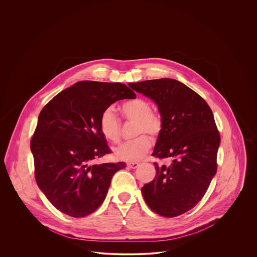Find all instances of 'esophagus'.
Here are the masks:
<instances>
[{
  "mask_svg": "<svg viewBox=\"0 0 257 257\" xmlns=\"http://www.w3.org/2000/svg\"><path fill=\"white\" fill-rule=\"evenodd\" d=\"M127 167H128L129 169L134 170V169H137V168L139 167V163H128V164H127Z\"/></svg>",
  "mask_w": 257,
  "mask_h": 257,
  "instance_id": "esophagus-1",
  "label": "esophagus"
}]
</instances>
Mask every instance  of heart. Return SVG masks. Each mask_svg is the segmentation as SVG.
I'll return each mask as SVG.
<instances>
[{
    "label": "heart",
    "mask_w": 257,
    "mask_h": 257,
    "mask_svg": "<svg viewBox=\"0 0 257 257\" xmlns=\"http://www.w3.org/2000/svg\"><path fill=\"white\" fill-rule=\"evenodd\" d=\"M121 112L130 121L138 122L136 135L147 133L152 137L158 136L162 130L163 123L158 115L152 113V107L144 99L136 98L124 102ZM99 128L102 135L111 142H118L120 138V120L112 107L106 108L99 118ZM151 140L141 135L138 138L122 143L114 149L115 157L121 161L137 162L148 153L151 148Z\"/></svg>",
    "instance_id": "heart-1"
}]
</instances>
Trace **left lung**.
<instances>
[{
  "instance_id": "obj_1",
  "label": "left lung",
  "mask_w": 257,
  "mask_h": 257,
  "mask_svg": "<svg viewBox=\"0 0 257 257\" xmlns=\"http://www.w3.org/2000/svg\"><path fill=\"white\" fill-rule=\"evenodd\" d=\"M151 98L163 123L152 156L171 159L156 168L155 178L141 189L148 206L172 218L192 209L206 193L217 171L220 134L207 102L194 90L173 79L130 83Z\"/></svg>"
}]
</instances>
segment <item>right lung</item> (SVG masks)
<instances>
[{"label":"right lung","instance_id":"obj_1","mask_svg":"<svg viewBox=\"0 0 257 257\" xmlns=\"http://www.w3.org/2000/svg\"><path fill=\"white\" fill-rule=\"evenodd\" d=\"M136 98L120 83L78 82L41 110L30 143L39 189L62 213L86 217L104 201L111 178L125 163L95 165L109 154L99 128L101 113L121 99Z\"/></svg>","mask_w":257,"mask_h":257}]
</instances>
